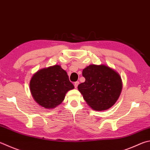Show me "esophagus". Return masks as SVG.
<instances>
[{
  "mask_svg": "<svg viewBox=\"0 0 150 150\" xmlns=\"http://www.w3.org/2000/svg\"><path fill=\"white\" fill-rule=\"evenodd\" d=\"M79 84V81H76V82L74 83V86H75V88H77Z\"/></svg>",
  "mask_w": 150,
  "mask_h": 150,
  "instance_id": "34e87169",
  "label": "esophagus"
}]
</instances>
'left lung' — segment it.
Masks as SVG:
<instances>
[{"label":"left lung","mask_w":150,"mask_h":150,"mask_svg":"<svg viewBox=\"0 0 150 150\" xmlns=\"http://www.w3.org/2000/svg\"><path fill=\"white\" fill-rule=\"evenodd\" d=\"M85 81L78 85L84 100L92 110H108L118 100L122 88L118 72L105 64H91L83 70Z\"/></svg>","instance_id":"8db88e82"}]
</instances>
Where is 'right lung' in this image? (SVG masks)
I'll use <instances>...</instances> for the list:
<instances>
[{
    "label": "right lung",
    "mask_w": 150,
    "mask_h": 150,
    "mask_svg": "<svg viewBox=\"0 0 150 150\" xmlns=\"http://www.w3.org/2000/svg\"><path fill=\"white\" fill-rule=\"evenodd\" d=\"M30 91L38 104L54 109L64 101L67 92L74 88L67 72L59 65L40 69L32 76Z\"/></svg>",
    "instance_id": "obj_1"
}]
</instances>
